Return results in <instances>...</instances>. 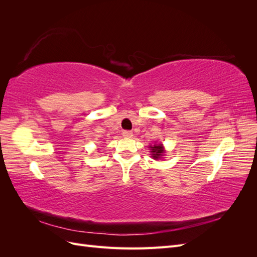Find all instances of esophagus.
Returning a JSON list of instances; mask_svg holds the SVG:
<instances>
[{
    "label": "esophagus",
    "instance_id": "esophagus-1",
    "mask_svg": "<svg viewBox=\"0 0 257 257\" xmlns=\"http://www.w3.org/2000/svg\"><path fill=\"white\" fill-rule=\"evenodd\" d=\"M122 135H123V137H125V138H131L132 136H133V133H132L131 131H123Z\"/></svg>",
    "mask_w": 257,
    "mask_h": 257
}]
</instances>
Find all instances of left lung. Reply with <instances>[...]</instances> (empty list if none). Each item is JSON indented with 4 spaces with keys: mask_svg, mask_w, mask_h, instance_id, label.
<instances>
[{
    "mask_svg": "<svg viewBox=\"0 0 257 257\" xmlns=\"http://www.w3.org/2000/svg\"><path fill=\"white\" fill-rule=\"evenodd\" d=\"M149 148L151 150V157L154 160H162L163 157L165 155L164 147H163L162 144H154L153 146H150Z\"/></svg>",
    "mask_w": 257,
    "mask_h": 257,
    "instance_id": "1",
    "label": "left lung"
}]
</instances>
